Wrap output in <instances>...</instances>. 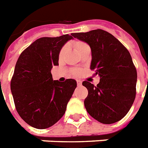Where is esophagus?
Wrapping results in <instances>:
<instances>
[{
    "label": "esophagus",
    "instance_id": "1",
    "mask_svg": "<svg viewBox=\"0 0 148 148\" xmlns=\"http://www.w3.org/2000/svg\"><path fill=\"white\" fill-rule=\"evenodd\" d=\"M77 84L78 86H81L82 84V81H80V80H77Z\"/></svg>",
    "mask_w": 148,
    "mask_h": 148
}]
</instances>
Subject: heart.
Instances as JSON below:
<instances>
[{
  "label": "heart",
  "instance_id": "obj_1",
  "mask_svg": "<svg viewBox=\"0 0 148 148\" xmlns=\"http://www.w3.org/2000/svg\"><path fill=\"white\" fill-rule=\"evenodd\" d=\"M74 47L76 48L77 51L78 52V53L81 51L82 49H84V47H88V45H87L85 42H81V41L75 42L74 43ZM65 50H66V48H65V47H64V48H62L61 50L60 51V53H59V59L60 60L63 59L64 54H65ZM74 74H75V75H77V74H80V71H78V70H74Z\"/></svg>",
  "mask_w": 148,
  "mask_h": 148
}]
</instances>
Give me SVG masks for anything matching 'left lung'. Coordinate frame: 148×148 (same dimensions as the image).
Here are the masks:
<instances>
[{
	"instance_id": "left-lung-1",
	"label": "left lung",
	"mask_w": 148,
	"mask_h": 148,
	"mask_svg": "<svg viewBox=\"0 0 148 148\" xmlns=\"http://www.w3.org/2000/svg\"><path fill=\"white\" fill-rule=\"evenodd\" d=\"M71 36L88 44L92 50L90 68L100 77L97 86L82 83L88 91L84 102L87 112L101 123L118 122L127 114L136 96L137 71L129 51L102 29Z\"/></svg>"
}]
</instances>
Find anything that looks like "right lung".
<instances>
[{
  "label": "right lung",
  "instance_id": "obj_1",
  "mask_svg": "<svg viewBox=\"0 0 148 148\" xmlns=\"http://www.w3.org/2000/svg\"><path fill=\"white\" fill-rule=\"evenodd\" d=\"M74 38L69 35L42 37L32 42L18 59L11 82L17 112L25 123L47 129L59 121L77 87L74 79L53 81L51 69L59 65V53Z\"/></svg>",
  "mask_w": 148,
  "mask_h": 148
}]
</instances>
